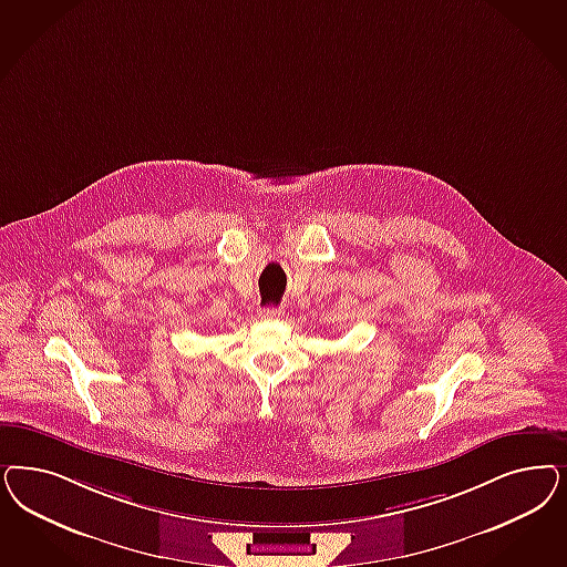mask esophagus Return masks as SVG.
<instances>
[{"label":"esophagus","instance_id":"obj_1","mask_svg":"<svg viewBox=\"0 0 567 567\" xmlns=\"http://www.w3.org/2000/svg\"><path fill=\"white\" fill-rule=\"evenodd\" d=\"M281 315H284V311L279 307H265V309L258 311L260 319H279Z\"/></svg>","mask_w":567,"mask_h":567}]
</instances>
